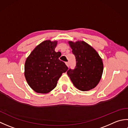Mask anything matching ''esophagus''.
Segmentation results:
<instances>
[{
    "label": "esophagus",
    "instance_id": "obj_1",
    "mask_svg": "<svg viewBox=\"0 0 128 128\" xmlns=\"http://www.w3.org/2000/svg\"><path fill=\"white\" fill-rule=\"evenodd\" d=\"M66 66H69V62H66Z\"/></svg>",
    "mask_w": 128,
    "mask_h": 128
}]
</instances>
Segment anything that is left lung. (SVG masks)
Returning <instances> with one entry per match:
<instances>
[{"label": "left lung", "mask_w": 128, "mask_h": 128, "mask_svg": "<svg viewBox=\"0 0 128 128\" xmlns=\"http://www.w3.org/2000/svg\"><path fill=\"white\" fill-rule=\"evenodd\" d=\"M69 44L76 58L74 69L68 70L67 74L74 85L82 91L94 88L101 78L103 64L99 54L91 46L84 41Z\"/></svg>", "instance_id": "obj_1"}]
</instances>
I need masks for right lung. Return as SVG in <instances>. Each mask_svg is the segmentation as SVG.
Listing matches in <instances>:
<instances>
[{"label":"right lung","mask_w":128,"mask_h":128,"mask_svg":"<svg viewBox=\"0 0 128 128\" xmlns=\"http://www.w3.org/2000/svg\"><path fill=\"white\" fill-rule=\"evenodd\" d=\"M57 41L46 40L40 43L27 58L25 76L28 85L35 92L47 94L56 88L57 81L68 68L60 60V52H56Z\"/></svg>","instance_id":"add662e5"}]
</instances>
